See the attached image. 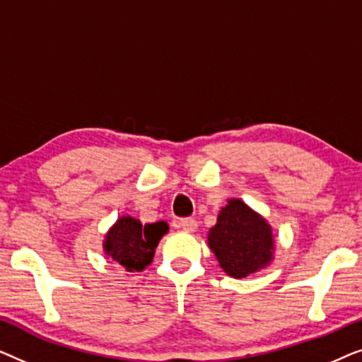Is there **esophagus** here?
Segmentation results:
<instances>
[{
	"mask_svg": "<svg viewBox=\"0 0 362 362\" xmlns=\"http://www.w3.org/2000/svg\"><path fill=\"white\" fill-rule=\"evenodd\" d=\"M180 227L185 232H196L197 229V221L196 219H182L180 222Z\"/></svg>",
	"mask_w": 362,
	"mask_h": 362,
	"instance_id": "esophagus-1",
	"label": "esophagus"
}]
</instances>
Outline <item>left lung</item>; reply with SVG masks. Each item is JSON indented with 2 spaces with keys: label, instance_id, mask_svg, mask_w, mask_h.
Instances as JSON below:
<instances>
[{
  "label": "left lung",
  "instance_id": "8db88e82",
  "mask_svg": "<svg viewBox=\"0 0 362 362\" xmlns=\"http://www.w3.org/2000/svg\"><path fill=\"white\" fill-rule=\"evenodd\" d=\"M207 244L219 267L232 279L255 274L274 260L275 240L272 226L244 201L227 199L217 224L207 234Z\"/></svg>",
  "mask_w": 362,
  "mask_h": 362
}]
</instances>
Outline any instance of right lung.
I'll list each match as a JSON object with an SVG mask.
<instances>
[{"label":"right lung","mask_w":362,"mask_h":362,"mask_svg":"<svg viewBox=\"0 0 362 362\" xmlns=\"http://www.w3.org/2000/svg\"><path fill=\"white\" fill-rule=\"evenodd\" d=\"M165 221L143 226L132 216L118 217L103 239V252L127 272H141L153 262L161 237L166 234Z\"/></svg>","instance_id":"1"}]
</instances>
